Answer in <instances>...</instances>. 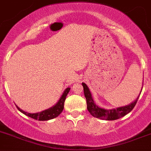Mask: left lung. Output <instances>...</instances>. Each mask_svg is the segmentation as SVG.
I'll use <instances>...</instances> for the list:
<instances>
[{
  "label": "left lung",
  "mask_w": 151,
  "mask_h": 151,
  "mask_svg": "<svg viewBox=\"0 0 151 151\" xmlns=\"http://www.w3.org/2000/svg\"><path fill=\"white\" fill-rule=\"evenodd\" d=\"M82 86L84 87V96H85L86 100H87V110H88V111L90 112V113L92 116L96 118H98V119H100L116 120L119 119V118L123 117L126 114L130 113L134 108L135 105L137 103L138 99L139 97V96L136 99V101H134V102L129 104V105L118 107V108L113 109V110H106V109H103L98 107L95 104L93 98H92L91 93H90V91L88 87H87V86L84 83H82Z\"/></svg>",
  "instance_id": "1"
}]
</instances>
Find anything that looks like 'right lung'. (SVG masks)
<instances>
[{"label":"right lung","instance_id":"1","mask_svg":"<svg viewBox=\"0 0 151 151\" xmlns=\"http://www.w3.org/2000/svg\"><path fill=\"white\" fill-rule=\"evenodd\" d=\"M70 88H67L64 90V93L61 96V99H59V101L57 102V104L55 106H53L51 108H49L47 110H44V111H41L40 113H27V112L24 111L21 109H20L19 107H17V108L18 109L19 111H21V113L25 114L26 116H29V117L32 118V119H34L35 120H38V121H47V120L52 119L54 118H56L60 113L62 112L63 109H64V101H65L66 97H67V94L70 92Z\"/></svg>","mask_w":151,"mask_h":151}]
</instances>
